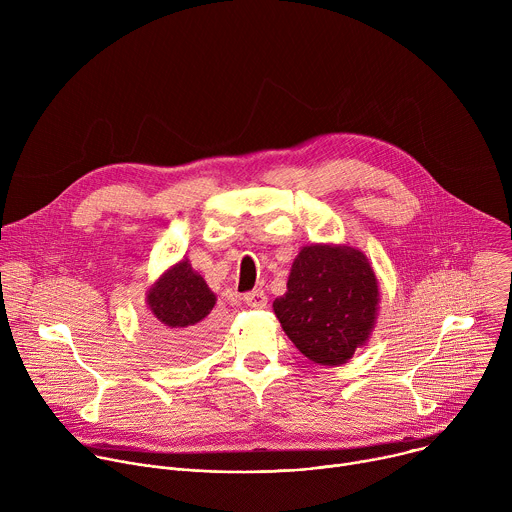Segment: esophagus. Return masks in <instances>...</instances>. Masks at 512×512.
I'll return each instance as SVG.
<instances>
[{
    "mask_svg": "<svg viewBox=\"0 0 512 512\" xmlns=\"http://www.w3.org/2000/svg\"><path fill=\"white\" fill-rule=\"evenodd\" d=\"M243 302H245L249 308H255V310L267 308V296H265L263 289H253V291H249V294L243 296Z\"/></svg>",
    "mask_w": 512,
    "mask_h": 512,
    "instance_id": "obj_1",
    "label": "esophagus"
}]
</instances>
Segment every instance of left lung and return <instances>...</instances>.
<instances>
[{"label": "left lung", "instance_id": "1", "mask_svg": "<svg viewBox=\"0 0 512 512\" xmlns=\"http://www.w3.org/2000/svg\"><path fill=\"white\" fill-rule=\"evenodd\" d=\"M381 304L379 279L362 251L314 243L291 263L273 312L294 346L316 364L340 367L369 342Z\"/></svg>", "mask_w": 512, "mask_h": 512}]
</instances>
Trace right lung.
<instances>
[{
  "mask_svg": "<svg viewBox=\"0 0 512 512\" xmlns=\"http://www.w3.org/2000/svg\"><path fill=\"white\" fill-rule=\"evenodd\" d=\"M145 304L158 322V340L170 358L184 362L210 348L214 332L206 318L216 304V296L186 257L168 267L148 287Z\"/></svg>",
  "mask_w": 512,
  "mask_h": 512,
  "instance_id": "1",
  "label": "right lung"
}]
</instances>
